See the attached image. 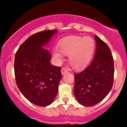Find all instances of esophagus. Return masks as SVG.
I'll use <instances>...</instances> for the list:
<instances>
[{
    "label": "esophagus",
    "mask_w": 127,
    "mask_h": 127,
    "mask_svg": "<svg viewBox=\"0 0 127 127\" xmlns=\"http://www.w3.org/2000/svg\"><path fill=\"white\" fill-rule=\"evenodd\" d=\"M61 72H62V75L65 74L67 73V69H66L65 68H62V70H61Z\"/></svg>",
    "instance_id": "34e87169"
}]
</instances>
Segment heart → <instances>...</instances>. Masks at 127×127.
I'll use <instances>...</instances> for the list:
<instances>
[{
    "label": "heart",
    "mask_w": 127,
    "mask_h": 127,
    "mask_svg": "<svg viewBox=\"0 0 127 127\" xmlns=\"http://www.w3.org/2000/svg\"><path fill=\"white\" fill-rule=\"evenodd\" d=\"M95 48L94 39L90 36H72L62 39L58 44V50L63 55L69 56L70 65L79 71L89 64ZM53 55L58 58L62 55L54 51Z\"/></svg>",
    "instance_id": "heart-1"
}]
</instances>
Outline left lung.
Listing matches in <instances>:
<instances>
[{"label":"left lung","mask_w":127,"mask_h":127,"mask_svg":"<svg viewBox=\"0 0 127 127\" xmlns=\"http://www.w3.org/2000/svg\"><path fill=\"white\" fill-rule=\"evenodd\" d=\"M96 50L90 64L74 74V94L78 102L89 107L102 100L112 88L114 61L108 46L95 35Z\"/></svg>","instance_id":"1"}]
</instances>
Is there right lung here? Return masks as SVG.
Wrapping results in <instances>:
<instances>
[{
  "instance_id": "right-lung-1",
  "label": "right lung",
  "mask_w": 127,
  "mask_h": 127,
  "mask_svg": "<svg viewBox=\"0 0 127 127\" xmlns=\"http://www.w3.org/2000/svg\"><path fill=\"white\" fill-rule=\"evenodd\" d=\"M57 30H44L29 37L14 59V74L20 91L30 102L45 107L53 102L62 78L61 68L51 65L45 49Z\"/></svg>"
}]
</instances>
